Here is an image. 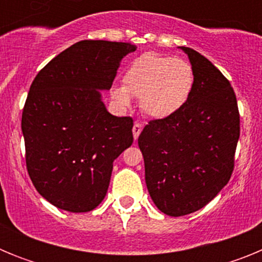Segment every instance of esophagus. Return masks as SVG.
<instances>
[{
    "mask_svg": "<svg viewBox=\"0 0 262 262\" xmlns=\"http://www.w3.org/2000/svg\"><path fill=\"white\" fill-rule=\"evenodd\" d=\"M143 129V124L139 123V122H135V124H134L133 127V133H134V139H138L139 135H140V133H142Z\"/></svg>",
    "mask_w": 262,
    "mask_h": 262,
    "instance_id": "1",
    "label": "esophagus"
}]
</instances>
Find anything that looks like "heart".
I'll use <instances>...</instances> for the list:
<instances>
[{
	"label": "heart",
	"mask_w": 262,
	"mask_h": 262,
	"mask_svg": "<svg viewBox=\"0 0 262 262\" xmlns=\"http://www.w3.org/2000/svg\"><path fill=\"white\" fill-rule=\"evenodd\" d=\"M122 82L123 86L111 92L115 102L128 106L131 97L140 98L145 115L164 119L187 102L194 86V72L186 60L147 52L129 64Z\"/></svg>",
	"instance_id": "heart-1"
}]
</instances>
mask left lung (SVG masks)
<instances>
[{
	"instance_id": "obj_1",
	"label": "left lung",
	"mask_w": 262,
	"mask_h": 262,
	"mask_svg": "<svg viewBox=\"0 0 262 262\" xmlns=\"http://www.w3.org/2000/svg\"><path fill=\"white\" fill-rule=\"evenodd\" d=\"M181 50L194 72L190 97L176 114L151 120L138 139L149 195L170 216L198 211L228 184L240 136L230 81L200 52Z\"/></svg>"
}]
</instances>
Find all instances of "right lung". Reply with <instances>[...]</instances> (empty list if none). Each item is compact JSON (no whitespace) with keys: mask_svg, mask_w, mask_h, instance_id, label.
<instances>
[{"mask_svg":"<svg viewBox=\"0 0 262 262\" xmlns=\"http://www.w3.org/2000/svg\"><path fill=\"white\" fill-rule=\"evenodd\" d=\"M135 50L122 41H77L32 81L22 111L27 172L59 209H96L114 160L133 144V118L111 115L99 90L110 89L119 62Z\"/></svg>","mask_w":262,"mask_h":262,"instance_id":"1","label":"right lung"}]
</instances>
